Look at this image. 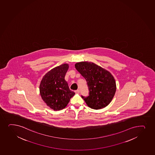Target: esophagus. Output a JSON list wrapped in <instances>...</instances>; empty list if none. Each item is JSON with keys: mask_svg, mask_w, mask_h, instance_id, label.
<instances>
[{"mask_svg": "<svg viewBox=\"0 0 155 155\" xmlns=\"http://www.w3.org/2000/svg\"><path fill=\"white\" fill-rule=\"evenodd\" d=\"M75 92L76 94H79L80 93V90H77L75 91Z\"/></svg>", "mask_w": 155, "mask_h": 155, "instance_id": "esophagus-1", "label": "esophagus"}]
</instances>
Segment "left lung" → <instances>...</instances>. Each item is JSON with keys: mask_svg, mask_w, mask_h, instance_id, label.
Wrapping results in <instances>:
<instances>
[{"mask_svg": "<svg viewBox=\"0 0 155 155\" xmlns=\"http://www.w3.org/2000/svg\"><path fill=\"white\" fill-rule=\"evenodd\" d=\"M75 66L87 82L89 95L81 97L87 106L95 110L107 106L113 99L117 89L111 74L90 62L77 63Z\"/></svg>", "mask_w": 155, "mask_h": 155, "instance_id": "1", "label": "left lung"}]
</instances>
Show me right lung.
I'll return each instance as SVG.
<instances>
[{
    "label": "right lung",
    "instance_id": "1",
    "mask_svg": "<svg viewBox=\"0 0 155 155\" xmlns=\"http://www.w3.org/2000/svg\"><path fill=\"white\" fill-rule=\"evenodd\" d=\"M69 66L63 64L52 68L43 77L40 85L42 99L51 109L59 111L65 108L75 92L70 90L65 76Z\"/></svg>",
    "mask_w": 155,
    "mask_h": 155
}]
</instances>
